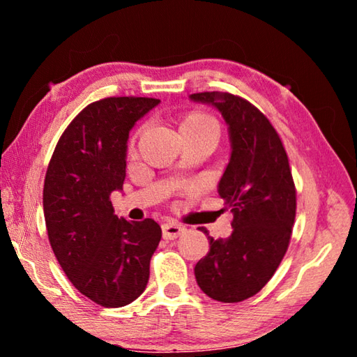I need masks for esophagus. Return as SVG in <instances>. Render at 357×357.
I'll list each match as a JSON object with an SVG mask.
<instances>
[{
  "label": "esophagus",
  "mask_w": 357,
  "mask_h": 357,
  "mask_svg": "<svg viewBox=\"0 0 357 357\" xmlns=\"http://www.w3.org/2000/svg\"><path fill=\"white\" fill-rule=\"evenodd\" d=\"M184 231H185V227L176 222H168L162 225V233H164L165 239H176Z\"/></svg>",
  "instance_id": "esophagus-1"
}]
</instances>
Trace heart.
<instances>
[{
  "instance_id": "heart-1",
  "label": "heart",
  "mask_w": 357,
  "mask_h": 357,
  "mask_svg": "<svg viewBox=\"0 0 357 357\" xmlns=\"http://www.w3.org/2000/svg\"><path fill=\"white\" fill-rule=\"evenodd\" d=\"M181 130H214L219 134V123L208 113L192 110L185 114L183 123H181Z\"/></svg>"
}]
</instances>
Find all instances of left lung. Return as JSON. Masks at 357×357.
<instances>
[{"label":"left lung","mask_w":357,"mask_h":357,"mask_svg":"<svg viewBox=\"0 0 357 357\" xmlns=\"http://www.w3.org/2000/svg\"><path fill=\"white\" fill-rule=\"evenodd\" d=\"M190 99L214 105L225 118L231 159L219 195L233 213L228 239H209V252L195 266L198 287L219 302L255 296L279 268L291 239L296 185L288 155L274 126L249 100L228 93H195Z\"/></svg>","instance_id":"8db88e82"}]
</instances>
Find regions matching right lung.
Returning a JSON list of instances; mask_svg holds the SVG:
<instances>
[{
  "instance_id": "right-lung-1",
  "label": "right lung",
  "mask_w": 357,
  "mask_h": 357,
  "mask_svg": "<svg viewBox=\"0 0 357 357\" xmlns=\"http://www.w3.org/2000/svg\"><path fill=\"white\" fill-rule=\"evenodd\" d=\"M154 98H105L83 108L63 132L44 181L48 241L64 274L96 304L116 309L140 296L162 229L153 219L114 214L129 130L159 104Z\"/></svg>"
}]
</instances>
